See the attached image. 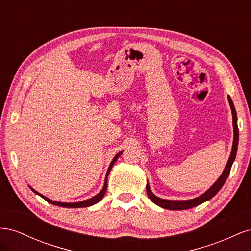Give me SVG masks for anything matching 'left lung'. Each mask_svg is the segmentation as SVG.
Here are the masks:
<instances>
[{
  "label": "left lung",
  "mask_w": 251,
  "mask_h": 251,
  "mask_svg": "<svg viewBox=\"0 0 251 251\" xmlns=\"http://www.w3.org/2000/svg\"><path fill=\"white\" fill-rule=\"evenodd\" d=\"M228 101L231 108V113H232V124H233V142H232V149H231V153L230 157L227 161V164L225 166V169L223 173L221 174V176L219 177V179L212 184L206 192L202 194L200 197H197L195 199L191 200H182V201H177V200H166V199H161L159 197L155 196L153 193H151V188L149 186V183L147 184V193L149 198L153 201L155 204H157L158 206H160L162 208L166 209H171V210H183V209H188V208H193L195 206H198V205L204 203L205 201H208L211 199L220 189L222 188L223 184L225 183V181L228 177V175L230 173L232 163L235 159V155H237V150H238V143H239V128H238V123H237V112H235L233 102L231 100V98L228 96Z\"/></svg>",
  "instance_id": "left-lung-1"
}]
</instances>
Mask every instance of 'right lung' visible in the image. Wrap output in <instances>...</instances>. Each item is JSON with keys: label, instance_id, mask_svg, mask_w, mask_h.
Here are the masks:
<instances>
[{"label": "right lung", "instance_id": "right-lung-1", "mask_svg": "<svg viewBox=\"0 0 251 251\" xmlns=\"http://www.w3.org/2000/svg\"><path fill=\"white\" fill-rule=\"evenodd\" d=\"M121 153H123V151H119V153H118V154H117L115 157L113 158V160H112V162H111V164H110V166H109V169H108L107 175H105V180H104V184H103V187H102V189H101V191H100V193H98L96 196L92 197V198H91V199H88V200H85V201H80V202H74V203L56 202V201H52V200H50L49 198H47V197L43 196V195H42V194H40V193H37L36 191H34V189H33L31 186H29V187L31 188V189H32V192H34L36 195L41 196L43 199H45V200H46L47 202H49V203H51V204H53V205H56V206H60V207H67V208H80V207H88V206H91V205H94V204L98 203V202H100V200L103 198V196H104L105 192H107V187H108V182H107V180H108V175H109L110 171L112 170V168H113L114 163H115V162L117 161L118 157L121 155Z\"/></svg>", "mask_w": 251, "mask_h": 251}]
</instances>
